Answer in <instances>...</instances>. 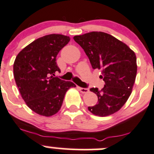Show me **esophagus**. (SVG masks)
Here are the masks:
<instances>
[{"label": "esophagus", "mask_w": 154, "mask_h": 154, "mask_svg": "<svg viewBox=\"0 0 154 154\" xmlns=\"http://www.w3.org/2000/svg\"><path fill=\"white\" fill-rule=\"evenodd\" d=\"M78 89L80 91V92L82 94H86V93H88V91H89V89L88 88H80V87H78Z\"/></svg>", "instance_id": "obj_1"}]
</instances>
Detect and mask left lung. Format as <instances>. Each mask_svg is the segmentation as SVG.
<instances>
[{"instance_id": "obj_1", "label": "left lung", "mask_w": 154, "mask_h": 154, "mask_svg": "<svg viewBox=\"0 0 154 154\" xmlns=\"http://www.w3.org/2000/svg\"><path fill=\"white\" fill-rule=\"evenodd\" d=\"M84 50L94 69H102L100 78L105 82L101 90L91 88L98 103L88 107L91 113L107 116L117 112L132 92L137 72V57L125 43L109 34L91 32L74 37Z\"/></svg>"}]
</instances>
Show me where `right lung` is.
<instances>
[{"mask_svg": "<svg viewBox=\"0 0 154 154\" xmlns=\"http://www.w3.org/2000/svg\"><path fill=\"white\" fill-rule=\"evenodd\" d=\"M69 41L70 38L63 35H45L23 48L16 57L13 65L16 85L27 106L39 115L57 114L66 91L76 87L74 82L53 77L60 72L57 55Z\"/></svg>", "mask_w": 154, "mask_h": 154, "instance_id": "add662e5", "label": "right lung"}]
</instances>
